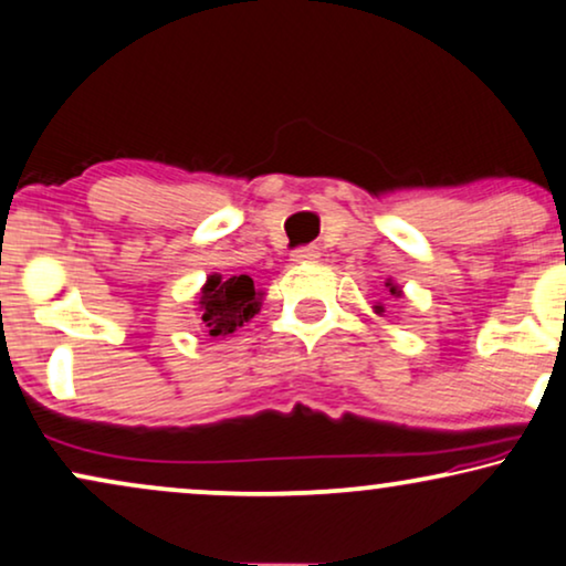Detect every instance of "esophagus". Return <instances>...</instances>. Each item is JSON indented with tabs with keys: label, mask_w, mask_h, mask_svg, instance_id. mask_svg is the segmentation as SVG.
I'll return each mask as SVG.
<instances>
[{
	"label": "esophagus",
	"mask_w": 566,
	"mask_h": 566,
	"mask_svg": "<svg viewBox=\"0 0 566 566\" xmlns=\"http://www.w3.org/2000/svg\"><path fill=\"white\" fill-rule=\"evenodd\" d=\"M316 259H318L316 245H303V248L292 250V261H297V263H307V261H316Z\"/></svg>",
	"instance_id": "obj_1"
}]
</instances>
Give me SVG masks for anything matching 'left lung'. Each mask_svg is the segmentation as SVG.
<instances>
[{"mask_svg": "<svg viewBox=\"0 0 566 566\" xmlns=\"http://www.w3.org/2000/svg\"><path fill=\"white\" fill-rule=\"evenodd\" d=\"M391 295H395V287H391ZM378 311H381V307H378Z\"/></svg>", "mask_w": 566, "mask_h": 566, "instance_id": "left-lung-1", "label": "left lung"}]
</instances>
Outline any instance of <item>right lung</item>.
<instances>
[{"instance_id":"right-lung-1","label":"right lung","mask_w":566,"mask_h":566,"mask_svg":"<svg viewBox=\"0 0 566 566\" xmlns=\"http://www.w3.org/2000/svg\"><path fill=\"white\" fill-rule=\"evenodd\" d=\"M259 305L253 279L245 274L230 279L213 274L200 292V313H203V324L209 326L211 336L232 334L234 328L259 313Z\"/></svg>"}]
</instances>
